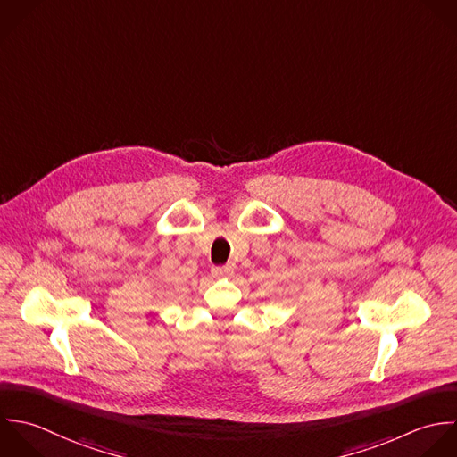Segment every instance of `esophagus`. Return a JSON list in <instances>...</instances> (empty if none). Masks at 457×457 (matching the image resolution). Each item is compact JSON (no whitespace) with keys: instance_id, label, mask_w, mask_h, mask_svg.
<instances>
[{"instance_id":"esophagus-1","label":"esophagus","mask_w":457,"mask_h":457,"mask_svg":"<svg viewBox=\"0 0 457 457\" xmlns=\"http://www.w3.org/2000/svg\"><path fill=\"white\" fill-rule=\"evenodd\" d=\"M233 272V267L231 265H222V267H213L212 269V274L213 276H228V274H231Z\"/></svg>"}]
</instances>
